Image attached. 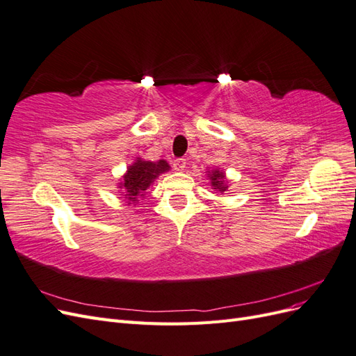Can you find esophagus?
Segmentation results:
<instances>
[{
    "mask_svg": "<svg viewBox=\"0 0 356 356\" xmlns=\"http://www.w3.org/2000/svg\"><path fill=\"white\" fill-rule=\"evenodd\" d=\"M174 169L175 170H178V172H181V170H184L186 169V166H187V160L186 159H175L174 160Z\"/></svg>",
    "mask_w": 356,
    "mask_h": 356,
    "instance_id": "1",
    "label": "esophagus"
}]
</instances>
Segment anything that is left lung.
Wrapping results in <instances>:
<instances>
[{"label":"left lung","mask_w":356,"mask_h":356,"mask_svg":"<svg viewBox=\"0 0 356 356\" xmlns=\"http://www.w3.org/2000/svg\"><path fill=\"white\" fill-rule=\"evenodd\" d=\"M208 177H209V181H211V186L215 191H220V193H224L225 190L229 188L227 186V181H225V175L222 170H218V169H213L211 172H208Z\"/></svg>","instance_id":"8db88e82"}]
</instances>
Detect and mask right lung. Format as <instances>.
Here are the masks:
<instances>
[{
  "instance_id": "right-lung-1",
  "label": "right lung",
  "mask_w": 356,
  "mask_h": 356,
  "mask_svg": "<svg viewBox=\"0 0 356 356\" xmlns=\"http://www.w3.org/2000/svg\"><path fill=\"white\" fill-rule=\"evenodd\" d=\"M170 169L166 160L159 161H147L143 159H136L134 165L127 168L126 174L123 175V181L120 182V188L129 200V203H135L138 197H144L145 191L153 184L154 179L165 174Z\"/></svg>"
}]
</instances>
